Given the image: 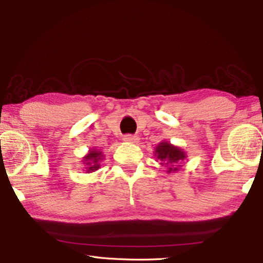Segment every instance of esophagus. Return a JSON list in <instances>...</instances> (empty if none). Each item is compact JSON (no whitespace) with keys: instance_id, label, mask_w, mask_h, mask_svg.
Masks as SVG:
<instances>
[{"instance_id":"obj_1","label":"esophagus","mask_w":263,"mask_h":263,"mask_svg":"<svg viewBox=\"0 0 263 263\" xmlns=\"http://www.w3.org/2000/svg\"><path fill=\"white\" fill-rule=\"evenodd\" d=\"M123 140H124V141H126V142H133V144H135V142H138V141H139V138H138L137 136L126 135V136H124Z\"/></svg>"}]
</instances>
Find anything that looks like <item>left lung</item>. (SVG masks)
<instances>
[{
    "instance_id": "8db88e82",
    "label": "left lung",
    "mask_w": 263,
    "mask_h": 263,
    "mask_svg": "<svg viewBox=\"0 0 263 263\" xmlns=\"http://www.w3.org/2000/svg\"><path fill=\"white\" fill-rule=\"evenodd\" d=\"M154 157L160 164L167 167V173L171 174L180 171L182 161L186 158V153L179 146L163 140L155 147Z\"/></svg>"
}]
</instances>
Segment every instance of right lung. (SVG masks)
<instances>
[{
    "mask_svg": "<svg viewBox=\"0 0 263 263\" xmlns=\"http://www.w3.org/2000/svg\"><path fill=\"white\" fill-rule=\"evenodd\" d=\"M104 160V155L100 149L91 148L88 151V153L82 158V164H84L86 173H92L100 169L101 162Z\"/></svg>",
    "mask_w": 263,
    "mask_h": 263,
    "instance_id": "obj_1",
    "label": "right lung"
}]
</instances>
